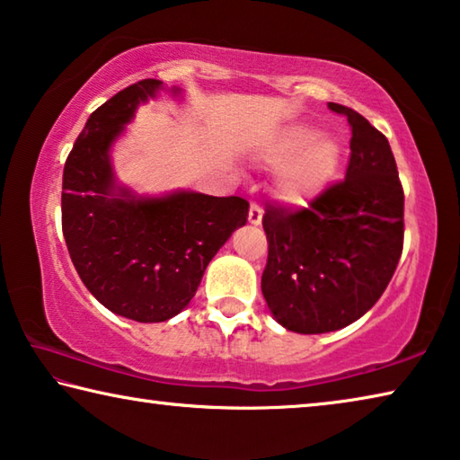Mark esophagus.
<instances>
[{
	"mask_svg": "<svg viewBox=\"0 0 460 460\" xmlns=\"http://www.w3.org/2000/svg\"><path fill=\"white\" fill-rule=\"evenodd\" d=\"M262 220V208L259 203H251V209H248V222L259 226Z\"/></svg>",
	"mask_w": 460,
	"mask_h": 460,
	"instance_id": "1",
	"label": "esophagus"
}]
</instances>
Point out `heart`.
Masks as SVG:
<instances>
[{
  "instance_id": "heart-1",
  "label": "heart",
  "mask_w": 460,
  "mask_h": 460,
  "mask_svg": "<svg viewBox=\"0 0 460 460\" xmlns=\"http://www.w3.org/2000/svg\"><path fill=\"white\" fill-rule=\"evenodd\" d=\"M275 164H283L279 190L285 198L297 203L320 195L336 175L342 159L338 140L318 134L310 126H291L283 132L270 155Z\"/></svg>"
}]
</instances>
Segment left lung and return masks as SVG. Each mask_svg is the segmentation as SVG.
I'll return each mask as SVG.
<instances>
[{
	"label": "left lung",
	"instance_id": "left-lung-1",
	"mask_svg": "<svg viewBox=\"0 0 460 460\" xmlns=\"http://www.w3.org/2000/svg\"><path fill=\"white\" fill-rule=\"evenodd\" d=\"M352 130L346 177L310 208L267 206L261 289L275 320L297 334L349 326L377 304L403 251V190L387 138L358 111L328 103Z\"/></svg>",
	"mask_w": 460,
	"mask_h": 460
}]
</instances>
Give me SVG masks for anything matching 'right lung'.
Wrapping results in <instances>:
<instances>
[{"mask_svg": "<svg viewBox=\"0 0 460 460\" xmlns=\"http://www.w3.org/2000/svg\"><path fill=\"white\" fill-rule=\"evenodd\" d=\"M159 89L163 81L142 79L89 116L66 156L60 195L65 243L81 281L110 312L146 323L190 304L209 261L248 217V201L236 195L138 198L116 183L110 148L138 103Z\"/></svg>", "mask_w": 460, "mask_h": 460, "instance_id": "1", "label": "right lung"}]
</instances>
